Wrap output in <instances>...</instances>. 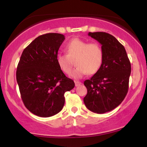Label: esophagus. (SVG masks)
Instances as JSON below:
<instances>
[{"label":"esophagus","mask_w":147,"mask_h":147,"mask_svg":"<svg viewBox=\"0 0 147 147\" xmlns=\"http://www.w3.org/2000/svg\"><path fill=\"white\" fill-rule=\"evenodd\" d=\"M81 84H82V82H78V81H75V85H76V87H78V86H80V85H81Z\"/></svg>","instance_id":"1"}]
</instances>
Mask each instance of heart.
Here are the masks:
<instances>
[{"instance_id": "1", "label": "heart", "mask_w": 147, "mask_h": 147, "mask_svg": "<svg viewBox=\"0 0 147 147\" xmlns=\"http://www.w3.org/2000/svg\"><path fill=\"white\" fill-rule=\"evenodd\" d=\"M66 54H58L56 61L61 71L69 74L72 69L71 60H75L77 66L71 74L74 79H81L88 73L97 72L103 62L102 49L97 43H90L78 38L72 39L65 46Z\"/></svg>"}]
</instances>
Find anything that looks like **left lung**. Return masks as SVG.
I'll use <instances>...</instances> for the list:
<instances>
[{
    "instance_id": "obj_1",
    "label": "left lung",
    "mask_w": 147,
    "mask_h": 147,
    "mask_svg": "<svg viewBox=\"0 0 147 147\" xmlns=\"http://www.w3.org/2000/svg\"><path fill=\"white\" fill-rule=\"evenodd\" d=\"M88 35L102 45L104 57L100 69L84 82L88 93L86 108L97 114L110 112L119 106L128 90L131 65L124 46L105 32H90Z\"/></svg>"
}]
</instances>
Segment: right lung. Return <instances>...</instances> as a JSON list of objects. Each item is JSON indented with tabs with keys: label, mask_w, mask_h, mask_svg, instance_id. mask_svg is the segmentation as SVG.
Here are the masks:
<instances>
[{
	"label": "right lung",
	"mask_w": 147,
	"mask_h": 147,
	"mask_svg": "<svg viewBox=\"0 0 147 147\" xmlns=\"http://www.w3.org/2000/svg\"><path fill=\"white\" fill-rule=\"evenodd\" d=\"M65 40L60 33H47L34 39L25 49L17 69V81L25 107L40 117L59 112L65 103L64 94L75 86L56 61Z\"/></svg>",
	"instance_id": "add662e5"
}]
</instances>
